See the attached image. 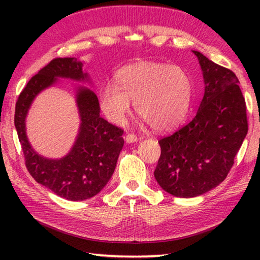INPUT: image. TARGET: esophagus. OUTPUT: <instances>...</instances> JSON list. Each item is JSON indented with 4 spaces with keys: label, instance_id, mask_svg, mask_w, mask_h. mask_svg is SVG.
Listing matches in <instances>:
<instances>
[{
    "label": "esophagus",
    "instance_id": "1",
    "mask_svg": "<svg viewBox=\"0 0 260 260\" xmlns=\"http://www.w3.org/2000/svg\"><path fill=\"white\" fill-rule=\"evenodd\" d=\"M125 141L127 143H133L135 141H138V136L133 133H128L125 136Z\"/></svg>",
    "mask_w": 260,
    "mask_h": 260
}]
</instances>
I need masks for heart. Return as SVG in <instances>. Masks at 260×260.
<instances>
[{
  "mask_svg": "<svg viewBox=\"0 0 260 260\" xmlns=\"http://www.w3.org/2000/svg\"><path fill=\"white\" fill-rule=\"evenodd\" d=\"M192 98V81L187 71L169 64L143 61L117 73V83H107L100 93L101 108L114 124L124 122L131 103L155 131H169L181 122Z\"/></svg>",
  "mask_w": 260,
  "mask_h": 260,
  "instance_id": "b5f03b06",
  "label": "heart"
}]
</instances>
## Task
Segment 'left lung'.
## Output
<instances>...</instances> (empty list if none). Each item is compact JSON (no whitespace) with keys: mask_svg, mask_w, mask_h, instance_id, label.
Instances as JSON below:
<instances>
[{"mask_svg":"<svg viewBox=\"0 0 260 260\" xmlns=\"http://www.w3.org/2000/svg\"><path fill=\"white\" fill-rule=\"evenodd\" d=\"M205 91L196 116L158 142L160 157L153 174L177 197H196L217 187L230 173L248 133L245 100L235 73L201 54Z\"/></svg>","mask_w":260,"mask_h":260,"instance_id":"obj_1","label":"left lung"}]
</instances>
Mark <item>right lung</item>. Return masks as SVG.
I'll list each match as a JSON object with an SVG mask.
<instances>
[{
    "instance_id": "right-lung-1",
    "label": "right lung",
    "mask_w": 260,
    "mask_h": 260,
    "mask_svg": "<svg viewBox=\"0 0 260 260\" xmlns=\"http://www.w3.org/2000/svg\"><path fill=\"white\" fill-rule=\"evenodd\" d=\"M57 77L83 80L87 74L82 72V63L78 58L57 57L50 60L30 78L18 96L15 110L17 134L26 169L35 181L69 201L88 200L98 195L112 177L124 147V131L101 118L98 96L80 87L77 103L81 124L72 150L60 159L39 156L26 138L25 117L35 96L51 86Z\"/></svg>"
}]
</instances>
